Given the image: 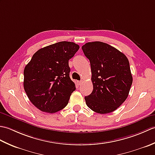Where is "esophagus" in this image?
<instances>
[{
    "label": "esophagus",
    "mask_w": 155,
    "mask_h": 155,
    "mask_svg": "<svg viewBox=\"0 0 155 155\" xmlns=\"http://www.w3.org/2000/svg\"><path fill=\"white\" fill-rule=\"evenodd\" d=\"M83 83V81H77V84H78V85H81V84Z\"/></svg>",
    "instance_id": "34e87169"
}]
</instances>
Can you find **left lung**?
I'll list each match as a JSON object with an SVG mask.
<instances>
[{"label": "left lung", "instance_id": "8db88e82", "mask_svg": "<svg viewBox=\"0 0 155 155\" xmlns=\"http://www.w3.org/2000/svg\"><path fill=\"white\" fill-rule=\"evenodd\" d=\"M82 49L89 59L93 84V92L84 97L87 105L97 113L113 112L127 99L133 83L128 58L103 42H87Z\"/></svg>", "mask_w": 155, "mask_h": 155}]
</instances>
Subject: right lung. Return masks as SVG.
Wrapping results in <instances>:
<instances>
[{"label":"right lung","mask_w":155,"mask_h":155,"mask_svg":"<svg viewBox=\"0 0 155 155\" xmlns=\"http://www.w3.org/2000/svg\"><path fill=\"white\" fill-rule=\"evenodd\" d=\"M79 49L62 41L39 49L24 70V88L29 100L42 112L54 113L67 106L74 83L69 77L68 61Z\"/></svg>","instance_id":"add662e5"}]
</instances>
